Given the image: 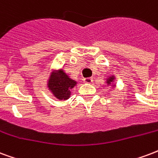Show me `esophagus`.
Masks as SVG:
<instances>
[{
  "label": "esophagus",
  "instance_id": "34e87169",
  "mask_svg": "<svg viewBox=\"0 0 158 158\" xmlns=\"http://www.w3.org/2000/svg\"><path fill=\"white\" fill-rule=\"evenodd\" d=\"M83 81L85 83H92V81H93V79L92 77H86L84 78Z\"/></svg>",
  "mask_w": 158,
  "mask_h": 158
}]
</instances>
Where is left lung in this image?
Segmentation results:
<instances>
[{"instance_id": "8db88e82", "label": "left lung", "mask_w": 158, "mask_h": 158, "mask_svg": "<svg viewBox=\"0 0 158 158\" xmlns=\"http://www.w3.org/2000/svg\"><path fill=\"white\" fill-rule=\"evenodd\" d=\"M116 81V77L114 75H111V76L107 77L106 79V86H110L112 88H115L116 87V81Z\"/></svg>"}]
</instances>
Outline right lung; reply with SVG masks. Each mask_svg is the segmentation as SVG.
<instances>
[{"label":"right lung","mask_w":158,"mask_h":158,"mask_svg":"<svg viewBox=\"0 0 158 158\" xmlns=\"http://www.w3.org/2000/svg\"><path fill=\"white\" fill-rule=\"evenodd\" d=\"M77 81L70 77L63 69L52 70L47 81V86L52 94L58 100H67L72 95V90Z\"/></svg>","instance_id":"add662e5"}]
</instances>
